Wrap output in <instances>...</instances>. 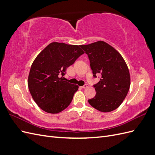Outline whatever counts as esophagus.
I'll return each instance as SVG.
<instances>
[{"mask_svg":"<svg viewBox=\"0 0 155 155\" xmlns=\"http://www.w3.org/2000/svg\"><path fill=\"white\" fill-rule=\"evenodd\" d=\"M87 87H88V85H87V84H85V85H83V86L81 87L82 88H87Z\"/></svg>","mask_w":155,"mask_h":155,"instance_id":"34e87169","label":"esophagus"}]
</instances>
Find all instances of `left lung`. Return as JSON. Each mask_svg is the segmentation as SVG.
<instances>
[{"mask_svg":"<svg viewBox=\"0 0 155 155\" xmlns=\"http://www.w3.org/2000/svg\"><path fill=\"white\" fill-rule=\"evenodd\" d=\"M90 60L93 76L100 74V81L94 85V97L88 101L97 110L108 112L116 109L129 92L130 78L122 56L112 46L100 41L81 45Z\"/></svg>","mask_w":155,"mask_h":155,"instance_id":"left-lung-1","label":"left lung"}]
</instances>
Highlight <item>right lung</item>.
<instances>
[{
  "label": "right lung",
  "mask_w": 155,
  "mask_h": 155,
  "mask_svg": "<svg viewBox=\"0 0 155 155\" xmlns=\"http://www.w3.org/2000/svg\"><path fill=\"white\" fill-rule=\"evenodd\" d=\"M80 45L54 42L41 51L33 62L28 85L35 102L51 114L63 111L70 104L79 87L64 81L68 67L84 54Z\"/></svg>",
  "instance_id": "1"
}]
</instances>
